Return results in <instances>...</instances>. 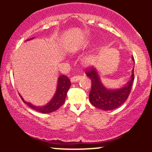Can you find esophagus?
<instances>
[{
  "label": "esophagus",
  "mask_w": 152,
  "mask_h": 152,
  "mask_svg": "<svg viewBox=\"0 0 152 152\" xmlns=\"http://www.w3.org/2000/svg\"><path fill=\"white\" fill-rule=\"evenodd\" d=\"M81 78V76H74V77H72L71 78V81L72 82V83H75V82H77V81H79Z\"/></svg>",
  "instance_id": "34e87169"
}]
</instances>
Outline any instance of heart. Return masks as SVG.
Masks as SVG:
<instances>
[{"label": "heart", "instance_id": "b5f03b06", "mask_svg": "<svg viewBox=\"0 0 152 152\" xmlns=\"http://www.w3.org/2000/svg\"><path fill=\"white\" fill-rule=\"evenodd\" d=\"M96 56L94 53H90L83 57L82 61H83V64L85 66H94L96 63Z\"/></svg>", "mask_w": 152, "mask_h": 152}]
</instances>
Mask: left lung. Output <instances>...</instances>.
<instances>
[{"label":"left lung","mask_w":152,"mask_h":152,"mask_svg":"<svg viewBox=\"0 0 152 152\" xmlns=\"http://www.w3.org/2000/svg\"><path fill=\"white\" fill-rule=\"evenodd\" d=\"M134 62V57H132ZM86 76L91 80V90L89 101L92 105L104 111H111L122 105L128 98L132 83L134 79V69L132 71L130 80L124 86L116 89L108 88L101 81L96 69H92L86 72Z\"/></svg>","instance_id":"8db88e82"}]
</instances>
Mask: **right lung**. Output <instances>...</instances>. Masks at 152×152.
Returning <instances> with one entry per match:
<instances>
[{
	"mask_svg": "<svg viewBox=\"0 0 152 152\" xmlns=\"http://www.w3.org/2000/svg\"><path fill=\"white\" fill-rule=\"evenodd\" d=\"M32 39H34V38H29L27 41H30ZM70 86L71 81L67 76H64V75H61V76H59L58 78V81H57L56 89V92L53 96L46 105L41 106H34L31 104V103L25 102L23 97L20 96V94H19V95H20L23 102L32 109L36 110L38 112L43 113V114H48V113H51L56 111L64 104V103L65 102L66 94H67V92Z\"/></svg>",
	"mask_w": 152,
	"mask_h": 152,
	"instance_id": "add662e5",
	"label": "right lung"
}]
</instances>
